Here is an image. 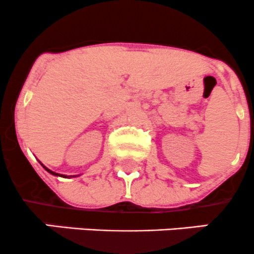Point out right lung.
I'll list each match as a JSON object with an SVG mask.
<instances>
[{
  "instance_id": "1",
  "label": "right lung",
  "mask_w": 254,
  "mask_h": 254,
  "mask_svg": "<svg viewBox=\"0 0 254 254\" xmlns=\"http://www.w3.org/2000/svg\"><path fill=\"white\" fill-rule=\"evenodd\" d=\"M44 168H45V169H46V170H47V172H49V173H51V174H52V175H56V176H64V178H66V176H65V175H61V174H58V173H55V172H52V170L47 169V168H46V167H44Z\"/></svg>"
}]
</instances>
